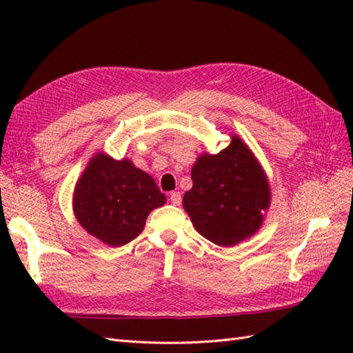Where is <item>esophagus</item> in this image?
Segmentation results:
<instances>
[{"mask_svg":"<svg viewBox=\"0 0 353 353\" xmlns=\"http://www.w3.org/2000/svg\"><path fill=\"white\" fill-rule=\"evenodd\" d=\"M170 201L174 206H181V203H182V194L179 192V191H172L170 194Z\"/></svg>","mask_w":353,"mask_h":353,"instance_id":"34e87169","label":"esophagus"}]
</instances>
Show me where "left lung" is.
<instances>
[{"instance_id": "8db88e82", "label": "left lung", "mask_w": 353, "mask_h": 353, "mask_svg": "<svg viewBox=\"0 0 353 353\" xmlns=\"http://www.w3.org/2000/svg\"><path fill=\"white\" fill-rule=\"evenodd\" d=\"M191 179L183 209L201 236L232 247L261 229L272 190L262 165L238 134H232L230 144L220 153L200 154Z\"/></svg>"}]
</instances>
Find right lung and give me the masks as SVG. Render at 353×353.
Masks as SVG:
<instances>
[{"instance_id":"1","label":"right lung","mask_w":353,"mask_h":353,"mask_svg":"<svg viewBox=\"0 0 353 353\" xmlns=\"http://www.w3.org/2000/svg\"><path fill=\"white\" fill-rule=\"evenodd\" d=\"M165 201L154 179L130 159L97 152L74 188L72 211L89 235L119 247L137 238L148 214Z\"/></svg>"}]
</instances>
